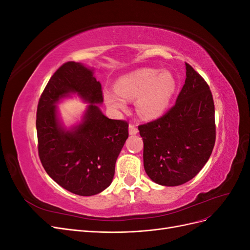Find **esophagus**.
Masks as SVG:
<instances>
[{"label":"esophagus","mask_w":250,"mask_h":250,"mask_svg":"<svg viewBox=\"0 0 250 250\" xmlns=\"http://www.w3.org/2000/svg\"><path fill=\"white\" fill-rule=\"evenodd\" d=\"M139 132L137 126H135L134 124L130 123L129 124V134H137Z\"/></svg>","instance_id":"34e87169"}]
</instances>
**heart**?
Returning <instances> with one entry per match:
<instances>
[{"label": "heart", "instance_id": "b5f03b06", "mask_svg": "<svg viewBox=\"0 0 250 250\" xmlns=\"http://www.w3.org/2000/svg\"><path fill=\"white\" fill-rule=\"evenodd\" d=\"M175 92V80L168 72L153 69L134 71L117 81V89H105L104 100L112 109H125L127 100L137 99V108L145 118L162 115Z\"/></svg>", "mask_w": 250, "mask_h": 250}]
</instances>
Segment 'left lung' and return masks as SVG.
Instances as JSON below:
<instances>
[{
  "instance_id": "obj_1",
  "label": "left lung",
  "mask_w": 250,
  "mask_h": 250,
  "mask_svg": "<svg viewBox=\"0 0 250 250\" xmlns=\"http://www.w3.org/2000/svg\"><path fill=\"white\" fill-rule=\"evenodd\" d=\"M186 81L165 115L139 126L144 168L154 183L175 187L194 178L215 146V105L209 86L186 62Z\"/></svg>"
}]
</instances>
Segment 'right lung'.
Listing matches in <instances>:
<instances>
[{"instance_id": "1", "label": "right lung", "mask_w": 250, "mask_h": 250, "mask_svg": "<svg viewBox=\"0 0 250 250\" xmlns=\"http://www.w3.org/2000/svg\"><path fill=\"white\" fill-rule=\"evenodd\" d=\"M71 92L90 105L83 122L65 131L58 123L55 104ZM102 102L101 83L93 71L67 62L53 74L37 105V148L42 167L55 183L76 195H96L111 184L128 138V123L105 117L96 105Z\"/></svg>"}]
</instances>
